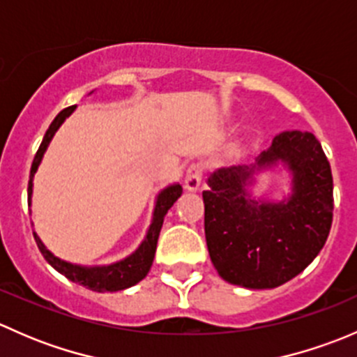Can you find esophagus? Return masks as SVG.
I'll list each match as a JSON object with an SVG mask.
<instances>
[{
  "label": "esophagus",
  "instance_id": "34e87169",
  "mask_svg": "<svg viewBox=\"0 0 357 357\" xmlns=\"http://www.w3.org/2000/svg\"><path fill=\"white\" fill-rule=\"evenodd\" d=\"M202 176H204V167H202V164L190 165L185 176V188L188 190V192H197V190L200 188Z\"/></svg>",
  "mask_w": 357,
  "mask_h": 357
}]
</instances>
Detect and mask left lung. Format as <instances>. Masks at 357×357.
Listing matches in <instances>:
<instances>
[{
	"instance_id": "8db88e82",
	"label": "left lung",
	"mask_w": 357,
	"mask_h": 357,
	"mask_svg": "<svg viewBox=\"0 0 357 357\" xmlns=\"http://www.w3.org/2000/svg\"><path fill=\"white\" fill-rule=\"evenodd\" d=\"M283 161L292 193L283 202L250 199L255 165ZM205 240L219 276L245 289H275L304 271L319 254L333 219V178L312 132L283 131L254 165L218 169L202 193Z\"/></svg>"
}]
</instances>
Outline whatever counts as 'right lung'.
<instances>
[{
	"label": "right lung",
	"instance_id": "1",
	"mask_svg": "<svg viewBox=\"0 0 357 357\" xmlns=\"http://www.w3.org/2000/svg\"><path fill=\"white\" fill-rule=\"evenodd\" d=\"M74 110H75V105L67 107V109H63L55 119H53L48 131H46L45 138H43L41 145H39V150L36 152L34 160H32L31 176H29V188H27L29 205H31V195H32V178H34L39 164H41V158L45 155L46 149H48L50 142H52V138L55 136V132L59 131V128L63 124V121H66ZM181 193H183L181 185H171L158 193L155 208H153L152 225H150L149 233H146L142 245L136 248V252H132L129 257L122 259V261L119 262H114V264L93 266V268L70 264V262H66L62 261V259L55 257L48 248L43 245V242L34 233L36 243H38L39 250H41V254L45 255L46 261H48L56 271L62 273L66 278L70 280V282L79 283V285L86 287V289L93 291H119V290L129 289V287L136 285V283L142 282V280L149 275L150 268H152L153 257H155L157 240H158V233H160V228H162V222H164V215L167 214V211L172 207V204L181 197Z\"/></svg>",
	"mask_w": 357,
	"mask_h": 357
}]
</instances>
